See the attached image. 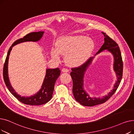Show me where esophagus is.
Instances as JSON below:
<instances>
[{"mask_svg": "<svg viewBox=\"0 0 134 134\" xmlns=\"http://www.w3.org/2000/svg\"><path fill=\"white\" fill-rule=\"evenodd\" d=\"M62 72H68V69H67V68H63L62 69Z\"/></svg>", "mask_w": 134, "mask_h": 134, "instance_id": "obj_1", "label": "esophagus"}]
</instances>
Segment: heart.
I'll use <instances>...</instances> for the list:
<instances>
[{
	"label": "heart",
	"mask_w": 134,
	"mask_h": 134,
	"mask_svg": "<svg viewBox=\"0 0 134 134\" xmlns=\"http://www.w3.org/2000/svg\"><path fill=\"white\" fill-rule=\"evenodd\" d=\"M94 48V40L83 35L63 36L57 40L56 48H52L51 55L55 59H59L60 55H65L67 65L77 67L89 59Z\"/></svg>",
	"instance_id": "heart-1"
}]
</instances>
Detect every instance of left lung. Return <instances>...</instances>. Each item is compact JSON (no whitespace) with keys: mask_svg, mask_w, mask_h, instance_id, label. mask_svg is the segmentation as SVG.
<instances>
[{"mask_svg":"<svg viewBox=\"0 0 134 134\" xmlns=\"http://www.w3.org/2000/svg\"><path fill=\"white\" fill-rule=\"evenodd\" d=\"M102 33L104 36V43L95 55L105 50H107V51L113 55L114 58L113 69L117 79L113 86V89L108 92L107 95L103 96L102 97H92L89 96L84 89V77L85 72L95 57H90L85 63L79 67L72 68L71 76L73 80L72 91L75 100L81 105L85 106H94L107 101L117 90L123 76V64L119 46L105 33L102 32Z\"/></svg>","mask_w":134,"mask_h":134,"instance_id":"obj_1","label":"left lung"}]
</instances>
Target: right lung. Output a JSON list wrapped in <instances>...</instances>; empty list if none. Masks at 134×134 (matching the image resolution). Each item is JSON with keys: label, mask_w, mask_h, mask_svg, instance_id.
<instances>
[{"label": "right lung", "mask_w": 134, "mask_h": 134, "mask_svg": "<svg viewBox=\"0 0 134 134\" xmlns=\"http://www.w3.org/2000/svg\"><path fill=\"white\" fill-rule=\"evenodd\" d=\"M44 32L39 31L38 32H32L27 34L23 38L19 39L12 44L9 48L7 56L3 68V78L5 83L9 91L17 100L22 103L31 106H38L45 104L49 101L52 98L54 90V86L57 79L60 75L61 71L59 68L55 69H46V74L43 81L42 88L36 94L31 96H21L17 93L11 86L8 75V61L10 54L14 46L26 42H38L43 36Z\"/></svg>", "instance_id": "add662e5"}]
</instances>
